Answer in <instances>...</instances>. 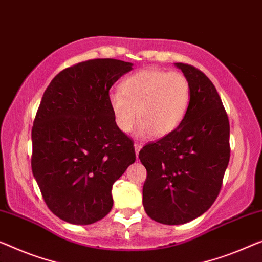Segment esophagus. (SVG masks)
<instances>
[{
    "instance_id": "1",
    "label": "esophagus",
    "mask_w": 262,
    "mask_h": 262,
    "mask_svg": "<svg viewBox=\"0 0 262 262\" xmlns=\"http://www.w3.org/2000/svg\"><path fill=\"white\" fill-rule=\"evenodd\" d=\"M141 148H142L141 143L135 142V153H136V156H138V158H139V153H140V149H141Z\"/></svg>"
}]
</instances>
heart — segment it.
Wrapping results in <instances>:
<instances>
[{
    "instance_id": "1",
    "label": "heart",
    "mask_w": 262,
    "mask_h": 262,
    "mask_svg": "<svg viewBox=\"0 0 262 262\" xmlns=\"http://www.w3.org/2000/svg\"><path fill=\"white\" fill-rule=\"evenodd\" d=\"M108 100L121 132L133 129L139 111V134L162 138L177 129L186 118L192 88L182 73L143 69L123 80L121 92H112Z\"/></svg>"
}]
</instances>
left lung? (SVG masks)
I'll return each mask as SVG.
<instances>
[{
	"label": "left lung",
	"mask_w": 262,
	"mask_h": 262,
	"mask_svg": "<svg viewBox=\"0 0 262 262\" xmlns=\"http://www.w3.org/2000/svg\"><path fill=\"white\" fill-rule=\"evenodd\" d=\"M190 83L192 100L182 123L139 153L147 169L143 207L163 225H182L214 204L231 156L229 121L215 87L201 70L175 63Z\"/></svg>",
	"instance_id": "left-lung-1"
}]
</instances>
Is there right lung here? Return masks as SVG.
<instances>
[{"label":"right lung","mask_w":262,"mask_h":262,"mask_svg":"<svg viewBox=\"0 0 262 262\" xmlns=\"http://www.w3.org/2000/svg\"><path fill=\"white\" fill-rule=\"evenodd\" d=\"M130 62L94 58L66 68L42 96L31 129V169L48 208L74 225L101 220L112 187L135 162L133 140L119 129L109 89Z\"/></svg>","instance_id":"right-lung-1"}]
</instances>
